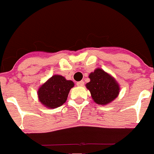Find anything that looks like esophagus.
<instances>
[{
	"instance_id": "esophagus-1",
	"label": "esophagus",
	"mask_w": 154,
	"mask_h": 154,
	"mask_svg": "<svg viewBox=\"0 0 154 154\" xmlns=\"http://www.w3.org/2000/svg\"><path fill=\"white\" fill-rule=\"evenodd\" d=\"M83 85H84V82L83 81H80V82H77V86H83Z\"/></svg>"
}]
</instances>
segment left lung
Listing matches in <instances>:
<instances>
[{"label":"left lung","instance_id":"obj_1","mask_svg":"<svg viewBox=\"0 0 154 154\" xmlns=\"http://www.w3.org/2000/svg\"><path fill=\"white\" fill-rule=\"evenodd\" d=\"M90 81L86 84L92 100L97 104L107 105L118 97L120 87L113 76L97 68L89 75Z\"/></svg>","mask_w":154,"mask_h":154}]
</instances>
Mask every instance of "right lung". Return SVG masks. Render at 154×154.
Instances as JSON below:
<instances>
[{
  "label": "right lung",
  "instance_id": "right-lung-1",
  "mask_svg": "<svg viewBox=\"0 0 154 154\" xmlns=\"http://www.w3.org/2000/svg\"><path fill=\"white\" fill-rule=\"evenodd\" d=\"M74 86L72 80H66L59 74H55L39 87L37 90L38 100L47 108H56L65 103L70 90Z\"/></svg>",
  "mask_w": 154,
  "mask_h": 154
}]
</instances>
